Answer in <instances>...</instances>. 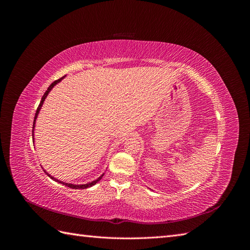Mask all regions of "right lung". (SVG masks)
Listing matches in <instances>:
<instances>
[{
	"label": "right lung",
	"instance_id": "obj_1",
	"mask_svg": "<svg viewBox=\"0 0 250 250\" xmlns=\"http://www.w3.org/2000/svg\"><path fill=\"white\" fill-rule=\"evenodd\" d=\"M65 76H63V77H62L60 79H58V80H55L54 82L52 83V84H50V86L48 87V89L46 90V93L43 94V96H42V100H41V103H40V105H39V107H37V109H36V112H35V117H34V121H33V130H32V137H33V143H34V128H35V122H36V119H37V117H39V113H40V110L42 109V104H43V101L46 100V98L48 97V95H49V93L51 92L52 90V88L54 87L57 83H59L60 81H62L63 78H64ZM43 169V168H42ZM43 172L47 174V175L51 178V179H53V180H55V181H57V183H59V184H62V185H64V186H66V187H70V188H75V190H78V188H81V190H84V188H90V187H93V186H95L98 181H100V179L103 177V175H104V173L102 174L101 176H99L98 177L97 179H95L94 181H90V183H87V184H84V185H74V184H66V183H64V181H62V180H58L57 178H55L54 176H51L50 174L43 169Z\"/></svg>",
	"mask_w": 250,
	"mask_h": 250
}]
</instances>
